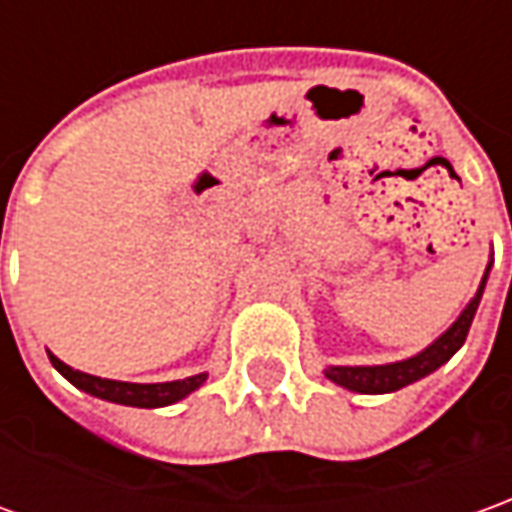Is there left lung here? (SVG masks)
Wrapping results in <instances>:
<instances>
[{
    "mask_svg": "<svg viewBox=\"0 0 512 512\" xmlns=\"http://www.w3.org/2000/svg\"><path fill=\"white\" fill-rule=\"evenodd\" d=\"M490 266L482 274V283L476 288L471 302L462 308V314L451 322V328L443 330L429 347H423L415 356L403 358V361H392V364H361V367H339V364H328L325 367V378L333 384L350 389V392H361V395H387V392H398V389L415 384L420 378L431 375L437 367H443L448 358L454 356L465 344V336L471 330L479 300L485 294V283H488Z\"/></svg>",
    "mask_w": 512,
    "mask_h": 512,
    "instance_id": "1",
    "label": "left lung"
}]
</instances>
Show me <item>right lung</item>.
Wrapping results in <instances>:
<instances>
[{"label":"right lung","instance_id":"right-lung-1","mask_svg":"<svg viewBox=\"0 0 512 512\" xmlns=\"http://www.w3.org/2000/svg\"><path fill=\"white\" fill-rule=\"evenodd\" d=\"M52 367L64 375L69 384H75L83 392L95 395L100 401L120 403V406H137V409H159V406H170L187 398L190 392H196L204 381L207 373L190 375V378H179V381H162V384H131V381H111V378H100V375H89L64 364L58 356L47 353Z\"/></svg>","mask_w":512,"mask_h":512}]
</instances>
